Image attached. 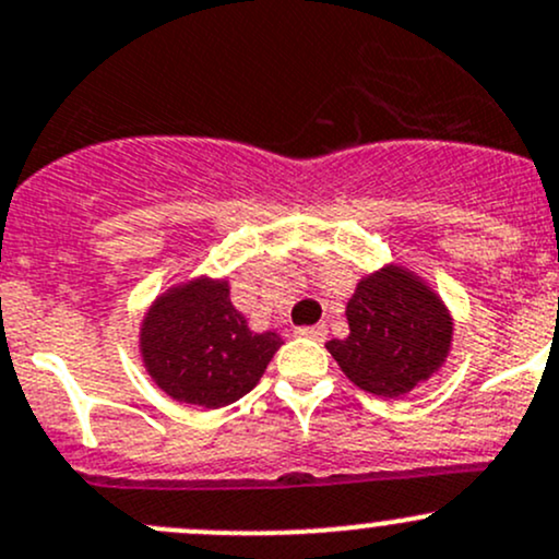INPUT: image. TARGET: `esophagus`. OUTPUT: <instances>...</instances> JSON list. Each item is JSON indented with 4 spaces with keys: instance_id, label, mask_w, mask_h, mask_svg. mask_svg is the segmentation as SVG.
Instances as JSON below:
<instances>
[{
    "instance_id": "34e87169",
    "label": "esophagus",
    "mask_w": 559,
    "mask_h": 559,
    "mask_svg": "<svg viewBox=\"0 0 559 559\" xmlns=\"http://www.w3.org/2000/svg\"><path fill=\"white\" fill-rule=\"evenodd\" d=\"M299 337H310L316 343H324L326 340V324H316V326H299L297 329Z\"/></svg>"
}]
</instances>
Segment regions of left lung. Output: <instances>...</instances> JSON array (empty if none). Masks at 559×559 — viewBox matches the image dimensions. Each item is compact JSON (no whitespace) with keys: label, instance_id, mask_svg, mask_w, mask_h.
<instances>
[{"label":"left lung","instance_id":"8db88e82","mask_svg":"<svg viewBox=\"0 0 559 559\" xmlns=\"http://www.w3.org/2000/svg\"><path fill=\"white\" fill-rule=\"evenodd\" d=\"M350 334L329 340L350 383L374 396L396 399L431 378L450 354L452 319L442 299L407 270L367 275L348 299Z\"/></svg>","mask_w":559,"mask_h":559}]
</instances>
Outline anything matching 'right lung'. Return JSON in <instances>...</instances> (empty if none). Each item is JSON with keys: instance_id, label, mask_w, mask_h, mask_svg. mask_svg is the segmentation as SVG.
Masks as SVG:
<instances>
[{"instance_id": "1", "label": "right lung", "mask_w": 559, "mask_h": 559, "mask_svg": "<svg viewBox=\"0 0 559 559\" xmlns=\"http://www.w3.org/2000/svg\"><path fill=\"white\" fill-rule=\"evenodd\" d=\"M281 348L275 332H251L227 281L198 278L157 297L141 324L146 372L176 402L216 409L251 391Z\"/></svg>"}]
</instances>
